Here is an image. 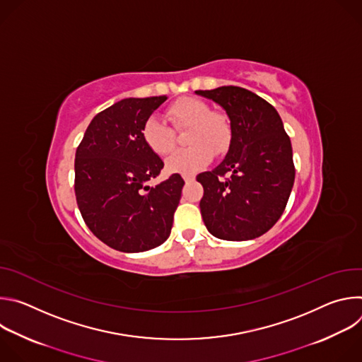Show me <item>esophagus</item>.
<instances>
[{
  "label": "esophagus",
  "instance_id": "1",
  "mask_svg": "<svg viewBox=\"0 0 362 362\" xmlns=\"http://www.w3.org/2000/svg\"><path fill=\"white\" fill-rule=\"evenodd\" d=\"M183 180L187 183V182H193L194 180V175H183Z\"/></svg>",
  "mask_w": 362,
  "mask_h": 362
}]
</instances>
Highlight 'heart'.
Masks as SVG:
<instances>
[{"label": "heart", "instance_id": "1", "mask_svg": "<svg viewBox=\"0 0 362 362\" xmlns=\"http://www.w3.org/2000/svg\"><path fill=\"white\" fill-rule=\"evenodd\" d=\"M166 119L175 130L187 129L186 141L192 146L179 148L166 159L170 173L192 175L212 162L214 153L222 156L232 141V124L223 112L212 110L209 103L196 97H182L166 110ZM144 144L158 156H166L176 143L175 132L162 120L150 117L141 127Z\"/></svg>", "mask_w": 362, "mask_h": 362}]
</instances>
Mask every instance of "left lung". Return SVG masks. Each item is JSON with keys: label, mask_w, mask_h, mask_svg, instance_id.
<instances>
[{"label": "left lung", "mask_w": 362, "mask_h": 362, "mask_svg": "<svg viewBox=\"0 0 362 362\" xmlns=\"http://www.w3.org/2000/svg\"><path fill=\"white\" fill-rule=\"evenodd\" d=\"M221 105L232 124L223 162L196 180L203 186L200 212L208 230L225 240L267 233L284 214L295 180L292 146L275 107L236 86L197 90Z\"/></svg>", "instance_id": "1"}]
</instances>
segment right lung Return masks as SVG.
<instances>
[{"instance_id":"obj_1","label":"right lung","mask_w":362,"mask_h":362,"mask_svg":"<svg viewBox=\"0 0 362 362\" xmlns=\"http://www.w3.org/2000/svg\"><path fill=\"white\" fill-rule=\"evenodd\" d=\"M166 95L124 98L94 116L76 150L74 192L88 229L120 252H143L170 235L185 180L158 186L165 163L141 139V127Z\"/></svg>"}]
</instances>
